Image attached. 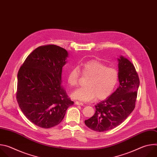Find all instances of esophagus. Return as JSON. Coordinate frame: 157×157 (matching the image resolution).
I'll return each mask as SVG.
<instances>
[{
  "label": "esophagus",
  "mask_w": 157,
  "mask_h": 157,
  "mask_svg": "<svg viewBox=\"0 0 157 157\" xmlns=\"http://www.w3.org/2000/svg\"><path fill=\"white\" fill-rule=\"evenodd\" d=\"M75 104L76 105H84V103H82V102H80V101H76Z\"/></svg>",
  "instance_id": "esophagus-1"
}]
</instances>
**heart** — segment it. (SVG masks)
Returning <instances> with one entry per match:
<instances>
[{"mask_svg":"<svg viewBox=\"0 0 157 157\" xmlns=\"http://www.w3.org/2000/svg\"><path fill=\"white\" fill-rule=\"evenodd\" d=\"M81 67L82 76L89 78L85 87L78 88L72 93L74 99L90 101L97 98L98 100H103L114 93L119 79V72L116 68L96 59L83 63ZM80 78L79 68L75 66L67 75V82L70 86L76 87Z\"/></svg>","mask_w":157,"mask_h":157,"instance_id":"b5f03b06","label":"heart"}]
</instances>
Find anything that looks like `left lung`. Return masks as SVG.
Listing matches in <instances>:
<instances>
[{"label": "left lung", "instance_id": "1", "mask_svg": "<svg viewBox=\"0 0 157 157\" xmlns=\"http://www.w3.org/2000/svg\"><path fill=\"white\" fill-rule=\"evenodd\" d=\"M119 86L105 100L95 105L94 115L84 121L94 131L104 132L122 123L135 108L140 84L133 64L122 56L118 58Z\"/></svg>", "mask_w": 157, "mask_h": 157}]
</instances>
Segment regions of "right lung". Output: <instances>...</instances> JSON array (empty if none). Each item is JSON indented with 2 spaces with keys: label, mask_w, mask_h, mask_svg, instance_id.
Instances as JSON below:
<instances>
[{
  "label": "right lung",
  "mask_w": 157,
  "mask_h": 157,
  "mask_svg": "<svg viewBox=\"0 0 157 157\" xmlns=\"http://www.w3.org/2000/svg\"><path fill=\"white\" fill-rule=\"evenodd\" d=\"M68 56V52L55 44L40 46L27 56L18 72V105L30 122L41 128L59 124L74 104L61 85L62 68Z\"/></svg>",
  "instance_id": "obj_1"
}]
</instances>
